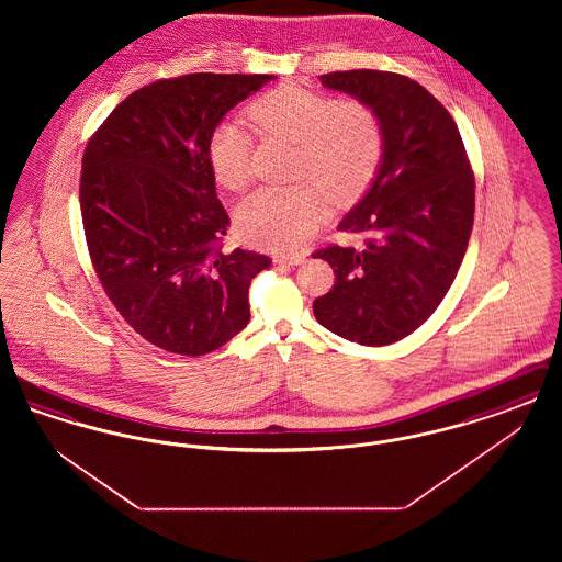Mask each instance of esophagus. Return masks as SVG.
Here are the masks:
<instances>
[{
  "label": "esophagus",
  "instance_id": "obj_1",
  "mask_svg": "<svg viewBox=\"0 0 562 562\" xmlns=\"http://www.w3.org/2000/svg\"><path fill=\"white\" fill-rule=\"evenodd\" d=\"M305 261L303 255H280L273 259L276 266H301Z\"/></svg>",
  "mask_w": 562,
  "mask_h": 562
}]
</instances>
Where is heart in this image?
Masks as SVG:
<instances>
[{
  "label": "heart",
  "mask_w": 562,
  "mask_h": 562,
  "mask_svg": "<svg viewBox=\"0 0 562 562\" xmlns=\"http://www.w3.org/2000/svg\"><path fill=\"white\" fill-rule=\"evenodd\" d=\"M266 136L296 143L293 186H266L246 195L236 211L244 240L268 250H294L322 223L328 200L356 202L371 186L383 156V131L373 109L341 101L303 86H278L246 109ZM252 138L236 120H223L209 138L214 179L241 189L252 175Z\"/></svg>",
  "instance_id": "heart-1"
}]
</instances>
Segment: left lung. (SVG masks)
<instances>
[{
	"label": "left lung",
	"mask_w": 562,
	"mask_h": 562,
	"mask_svg": "<svg viewBox=\"0 0 562 562\" xmlns=\"http://www.w3.org/2000/svg\"><path fill=\"white\" fill-rule=\"evenodd\" d=\"M373 109L383 156L364 198L339 223L364 246L314 252L335 286L314 301L330 333L360 346H390L434 314L463 261L474 225V172L451 113L401 74L353 69L321 76Z\"/></svg>",
	"instance_id": "obj_1"
}]
</instances>
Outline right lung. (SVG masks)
<instances>
[{
    "label": "right lung",
    "mask_w": 562,
    "mask_h": 562,
    "mask_svg": "<svg viewBox=\"0 0 562 562\" xmlns=\"http://www.w3.org/2000/svg\"><path fill=\"white\" fill-rule=\"evenodd\" d=\"M273 76L189 74L124 99L81 160L80 206L111 303L156 348L204 356L250 321L248 289L266 255L223 252L209 138L229 109Z\"/></svg>",
    "instance_id": "1"
}]
</instances>
